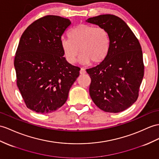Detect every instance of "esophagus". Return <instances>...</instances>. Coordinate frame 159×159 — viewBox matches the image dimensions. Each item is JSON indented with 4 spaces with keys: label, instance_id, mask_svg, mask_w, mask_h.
Returning <instances> with one entry per match:
<instances>
[{
    "label": "esophagus",
    "instance_id": "esophagus-1",
    "mask_svg": "<svg viewBox=\"0 0 159 159\" xmlns=\"http://www.w3.org/2000/svg\"><path fill=\"white\" fill-rule=\"evenodd\" d=\"M80 72V74H85V73H86V70H85V69H84V68H81Z\"/></svg>",
    "mask_w": 159,
    "mask_h": 159
}]
</instances>
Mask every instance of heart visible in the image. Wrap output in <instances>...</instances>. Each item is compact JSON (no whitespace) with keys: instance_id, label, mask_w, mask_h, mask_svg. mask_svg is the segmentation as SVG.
<instances>
[{"instance_id":"1","label":"heart","mask_w":159,"mask_h":159,"mask_svg":"<svg viewBox=\"0 0 159 159\" xmlns=\"http://www.w3.org/2000/svg\"><path fill=\"white\" fill-rule=\"evenodd\" d=\"M68 36L69 38H61L60 44L69 63H75L79 52L80 61L83 64L90 62L98 64L106 59L109 52L111 38L105 28L82 24L72 28Z\"/></svg>"}]
</instances>
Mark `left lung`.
Listing matches in <instances>:
<instances>
[{
    "label": "left lung",
    "mask_w": 159,
    "mask_h": 159,
    "mask_svg": "<svg viewBox=\"0 0 159 159\" xmlns=\"http://www.w3.org/2000/svg\"><path fill=\"white\" fill-rule=\"evenodd\" d=\"M86 21L105 28L111 38L106 59L86 69L91 78L90 97L101 110L119 113L138 97L144 69L140 42L126 23L115 15H100Z\"/></svg>",
    "instance_id": "left-lung-1"
}]
</instances>
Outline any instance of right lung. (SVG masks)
Wrapping results in <instances>:
<instances>
[{
    "label": "right lung",
    "mask_w": 159,
    "mask_h": 159,
    "mask_svg": "<svg viewBox=\"0 0 159 159\" xmlns=\"http://www.w3.org/2000/svg\"><path fill=\"white\" fill-rule=\"evenodd\" d=\"M71 25L69 19L46 15L30 25L21 35L14 66L17 85L27 107L49 113L67 101L80 68L63 57L60 42Z\"/></svg>",
    "instance_id": "obj_1"
}]
</instances>
